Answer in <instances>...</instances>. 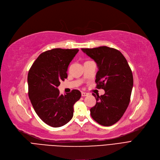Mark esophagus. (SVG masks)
<instances>
[{"label":"esophagus","mask_w":160,"mask_h":160,"mask_svg":"<svg viewBox=\"0 0 160 160\" xmlns=\"http://www.w3.org/2000/svg\"><path fill=\"white\" fill-rule=\"evenodd\" d=\"M81 95H82V97H86V96H88L89 94L87 93H85V92H82Z\"/></svg>","instance_id":"1"}]
</instances>
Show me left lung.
Instances as JSON below:
<instances>
[{
    "mask_svg": "<svg viewBox=\"0 0 160 160\" xmlns=\"http://www.w3.org/2000/svg\"><path fill=\"white\" fill-rule=\"evenodd\" d=\"M82 50L97 63V88L105 91L103 95L93 93L97 102L90 109L91 115L100 124L112 126L120 120L130 103L133 82L132 72L118 50L103 46Z\"/></svg>",
    "mask_w": 160,
    "mask_h": 160,
    "instance_id": "left-lung-1",
    "label": "left lung"
}]
</instances>
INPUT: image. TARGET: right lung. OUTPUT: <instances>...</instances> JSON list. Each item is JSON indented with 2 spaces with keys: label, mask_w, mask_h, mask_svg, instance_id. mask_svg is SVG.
Returning a JSON list of instances; mask_svg holds the SVG:
<instances>
[{
  "label": "right lung",
  "mask_w": 160,
  "mask_h": 160,
  "mask_svg": "<svg viewBox=\"0 0 160 160\" xmlns=\"http://www.w3.org/2000/svg\"><path fill=\"white\" fill-rule=\"evenodd\" d=\"M78 49L53 48L41 53L28 74V96L39 118L57 128L65 125L73 116V106L81 97L80 91L60 95L58 87L67 78V71Z\"/></svg>",
  "instance_id": "obj_1"
}]
</instances>
